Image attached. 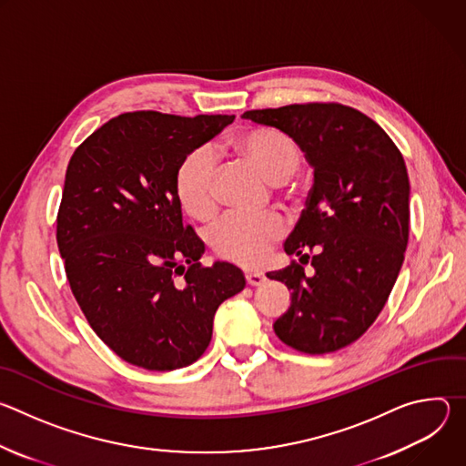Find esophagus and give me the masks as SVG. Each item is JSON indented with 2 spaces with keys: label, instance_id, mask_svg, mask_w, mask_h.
Here are the masks:
<instances>
[{
  "label": "esophagus",
  "instance_id": "esophagus-1",
  "mask_svg": "<svg viewBox=\"0 0 466 466\" xmlns=\"http://www.w3.org/2000/svg\"><path fill=\"white\" fill-rule=\"evenodd\" d=\"M245 280H247V284L248 286H261L265 280H268V279H265V275L263 273H256V271H248V273H245Z\"/></svg>",
  "mask_w": 466,
  "mask_h": 466
}]
</instances>
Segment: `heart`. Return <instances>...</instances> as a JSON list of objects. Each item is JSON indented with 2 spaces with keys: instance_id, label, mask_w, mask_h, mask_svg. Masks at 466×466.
I'll use <instances>...</instances> for the list:
<instances>
[{
  "instance_id": "heart-1",
  "label": "heart",
  "mask_w": 466,
  "mask_h": 466,
  "mask_svg": "<svg viewBox=\"0 0 466 466\" xmlns=\"http://www.w3.org/2000/svg\"><path fill=\"white\" fill-rule=\"evenodd\" d=\"M228 147L252 164L275 184L288 182L300 167L302 155L295 140L275 128H250L228 140ZM218 158L208 146L191 149L175 173V191L180 207L195 219H208L216 212ZM286 232L277 214H227L208 232L214 252L225 259L258 265Z\"/></svg>"
}]
</instances>
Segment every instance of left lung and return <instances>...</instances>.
<instances>
[{
  "label": "left lung",
  "instance_id": "left-lung-1",
  "mask_svg": "<svg viewBox=\"0 0 466 466\" xmlns=\"http://www.w3.org/2000/svg\"><path fill=\"white\" fill-rule=\"evenodd\" d=\"M241 117L279 128L313 167V184L289 256L315 250L313 275L300 265L269 273L291 289L275 334L306 354L336 352L360 339L383 309L410 238V177L385 130L338 103L247 110Z\"/></svg>",
  "mask_w": 466,
  "mask_h": 466
}]
</instances>
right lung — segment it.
I'll return each instance as SVG.
<instances>
[{
    "instance_id": "right-lung-1",
    "label": "right lung",
    "mask_w": 466,
    "mask_h": 466,
    "mask_svg": "<svg viewBox=\"0 0 466 466\" xmlns=\"http://www.w3.org/2000/svg\"><path fill=\"white\" fill-rule=\"evenodd\" d=\"M234 116L121 114L74 153L56 218L72 291L96 334L147 370L191 365L210 345L219 304L245 288L227 261L203 268L205 243L182 225L180 160Z\"/></svg>"
}]
</instances>
